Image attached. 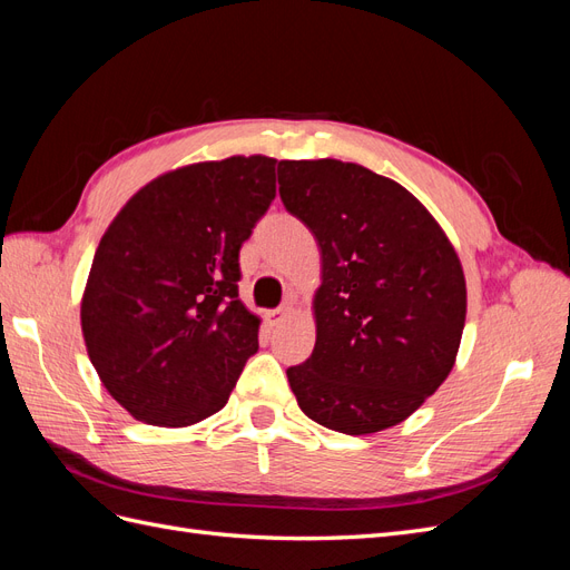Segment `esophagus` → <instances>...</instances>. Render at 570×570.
<instances>
[{"label": "esophagus", "mask_w": 570, "mask_h": 570, "mask_svg": "<svg viewBox=\"0 0 570 570\" xmlns=\"http://www.w3.org/2000/svg\"><path fill=\"white\" fill-rule=\"evenodd\" d=\"M287 318V306H278V308H271V312H266V321L268 325H278Z\"/></svg>", "instance_id": "1"}]
</instances>
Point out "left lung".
I'll use <instances>...</instances> for the list:
<instances>
[{"instance_id": "left-lung-1", "label": "left lung", "mask_w": 570, "mask_h": 570, "mask_svg": "<svg viewBox=\"0 0 570 570\" xmlns=\"http://www.w3.org/2000/svg\"><path fill=\"white\" fill-rule=\"evenodd\" d=\"M278 183L323 258L316 347L287 368L299 409L344 435L402 423L459 352L465 281L454 247L416 197L358 164L281 161Z\"/></svg>"}]
</instances>
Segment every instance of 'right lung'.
<instances>
[{"mask_svg":"<svg viewBox=\"0 0 570 570\" xmlns=\"http://www.w3.org/2000/svg\"><path fill=\"white\" fill-rule=\"evenodd\" d=\"M275 159L195 164L145 185L101 237L80 306L92 366L137 421L193 425L226 406L258 350L239 247L275 199Z\"/></svg>","mask_w":570,"mask_h":570,"instance_id":"right-lung-1","label":"right lung"}]
</instances>
